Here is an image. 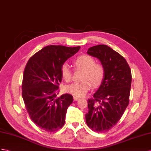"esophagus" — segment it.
I'll return each mask as SVG.
<instances>
[{
	"mask_svg": "<svg viewBox=\"0 0 151 151\" xmlns=\"http://www.w3.org/2000/svg\"><path fill=\"white\" fill-rule=\"evenodd\" d=\"M73 99H74V100L75 101H77V100H78V99H80V98H78V97H76V96H73Z\"/></svg>",
	"mask_w": 151,
	"mask_h": 151,
	"instance_id": "esophagus-1",
	"label": "esophagus"
}]
</instances>
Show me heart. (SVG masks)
Wrapping results in <instances>:
<instances>
[{
	"instance_id": "heart-1",
	"label": "heart",
	"mask_w": 151,
	"mask_h": 151,
	"mask_svg": "<svg viewBox=\"0 0 151 151\" xmlns=\"http://www.w3.org/2000/svg\"><path fill=\"white\" fill-rule=\"evenodd\" d=\"M75 66L83 70L82 82L73 83L65 86L64 91L75 96L81 97L86 94L90 89L91 84L93 87L99 86L105 76V69L103 65L96 63L95 59L88 55H83L77 57L74 61ZM61 76L65 82L71 80V71L67 64H63L60 69Z\"/></svg>"
}]
</instances>
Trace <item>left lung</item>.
<instances>
[{
	"mask_svg": "<svg viewBox=\"0 0 151 151\" xmlns=\"http://www.w3.org/2000/svg\"><path fill=\"white\" fill-rule=\"evenodd\" d=\"M87 53L101 62L105 76L94 98L88 99L86 120L90 129L103 133L117 124L128 105L131 69L124 58L107 45L94 46Z\"/></svg>",
	"mask_w": 151,
	"mask_h": 151,
	"instance_id": "obj_1",
	"label": "left lung"
}]
</instances>
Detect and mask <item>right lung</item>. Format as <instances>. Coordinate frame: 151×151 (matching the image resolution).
Returning <instances> with one entry per match:
<instances>
[{
    "mask_svg": "<svg viewBox=\"0 0 151 151\" xmlns=\"http://www.w3.org/2000/svg\"><path fill=\"white\" fill-rule=\"evenodd\" d=\"M80 46H45L30 58L22 82V98L32 121L42 130L54 132L64 124L65 114L73 101V96L57 97L61 82L60 69Z\"/></svg>",
    "mask_w": 151,
    "mask_h": 151,
    "instance_id": "1",
    "label": "right lung"
}]
</instances>
